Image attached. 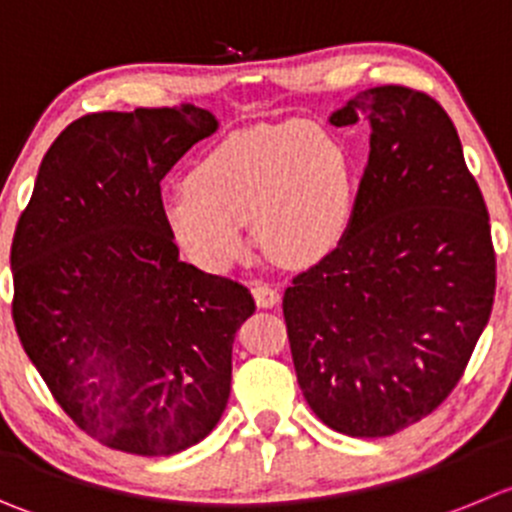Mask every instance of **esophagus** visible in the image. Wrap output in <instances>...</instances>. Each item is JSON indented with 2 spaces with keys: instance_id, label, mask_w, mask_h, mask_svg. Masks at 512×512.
I'll return each mask as SVG.
<instances>
[{
  "instance_id": "esophagus-1",
  "label": "esophagus",
  "mask_w": 512,
  "mask_h": 512,
  "mask_svg": "<svg viewBox=\"0 0 512 512\" xmlns=\"http://www.w3.org/2000/svg\"><path fill=\"white\" fill-rule=\"evenodd\" d=\"M251 294L256 299V306H261V309H271V306H276L281 301L279 291L269 284H256L251 289Z\"/></svg>"
}]
</instances>
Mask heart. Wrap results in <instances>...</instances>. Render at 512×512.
Wrapping results in <instances>:
<instances>
[{
	"label": "heart",
	"instance_id": "heart-1",
	"mask_svg": "<svg viewBox=\"0 0 512 512\" xmlns=\"http://www.w3.org/2000/svg\"><path fill=\"white\" fill-rule=\"evenodd\" d=\"M352 206L342 140L289 120L231 135L198 158L186 191L165 198L163 221L201 269L223 274L246 256V223L276 261L306 264L344 236Z\"/></svg>",
	"mask_w": 512,
	"mask_h": 512
}]
</instances>
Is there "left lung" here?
Returning a JSON list of instances; mask_svg holds the SVG:
<instances>
[{
	"instance_id": "left-lung-1",
	"label": "left lung",
	"mask_w": 512,
	"mask_h": 512,
	"mask_svg": "<svg viewBox=\"0 0 512 512\" xmlns=\"http://www.w3.org/2000/svg\"><path fill=\"white\" fill-rule=\"evenodd\" d=\"M329 120H367L369 160L339 246L286 289V334L314 415L342 435L387 437L445 402L488 324L490 218L430 95L369 87Z\"/></svg>"
}]
</instances>
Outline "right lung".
Here are the masks:
<instances>
[{
  "label": "right lung",
  "instance_id": "1",
  "mask_svg": "<svg viewBox=\"0 0 512 512\" xmlns=\"http://www.w3.org/2000/svg\"><path fill=\"white\" fill-rule=\"evenodd\" d=\"M216 128L196 105L85 115L50 145L17 221L19 342L57 405L113 450L175 455L226 410L233 339L256 304L180 261L160 198Z\"/></svg>",
  "mask_w": 512,
  "mask_h": 512
}]
</instances>
